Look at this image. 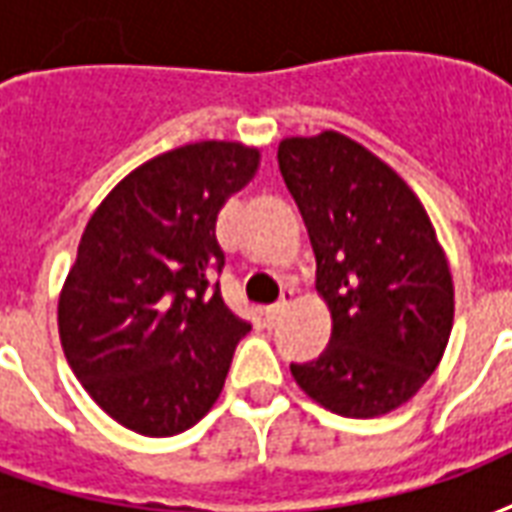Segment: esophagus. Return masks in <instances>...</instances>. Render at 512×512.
<instances>
[{
    "label": "esophagus",
    "mask_w": 512,
    "mask_h": 512,
    "mask_svg": "<svg viewBox=\"0 0 512 512\" xmlns=\"http://www.w3.org/2000/svg\"><path fill=\"white\" fill-rule=\"evenodd\" d=\"M290 301H293V290H282V296H279L277 304H274V307H268V310H266V321H277L279 315L288 310Z\"/></svg>",
    "instance_id": "34e87169"
}]
</instances>
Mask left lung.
Instances as JSON below:
<instances>
[{
    "label": "left lung",
    "mask_w": 512,
    "mask_h": 512,
    "mask_svg": "<svg viewBox=\"0 0 512 512\" xmlns=\"http://www.w3.org/2000/svg\"><path fill=\"white\" fill-rule=\"evenodd\" d=\"M277 161L307 224L315 288L332 310L329 345L290 373L340 417H381L417 395L447 348L444 249L417 194L354 139H282Z\"/></svg>",
    "instance_id": "obj_1"
}]
</instances>
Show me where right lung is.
Wrapping results in <instances>:
<instances>
[{
    "label": "right lung",
    "instance_id": "add662e5",
    "mask_svg": "<svg viewBox=\"0 0 512 512\" xmlns=\"http://www.w3.org/2000/svg\"><path fill=\"white\" fill-rule=\"evenodd\" d=\"M260 164L255 147L197 142L150 158L84 227L60 296L68 365L98 406L142 436L197 425L252 323L222 299L216 216Z\"/></svg>",
    "mask_w": 512,
    "mask_h": 512
}]
</instances>
